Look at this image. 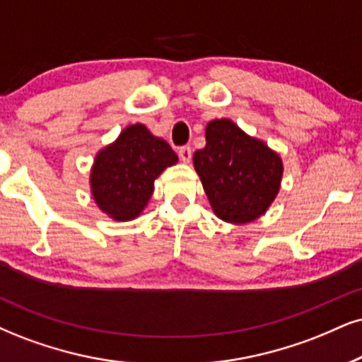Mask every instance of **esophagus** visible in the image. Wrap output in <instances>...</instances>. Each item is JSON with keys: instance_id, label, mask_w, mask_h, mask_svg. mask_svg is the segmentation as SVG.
Returning <instances> with one entry per match:
<instances>
[{"instance_id": "obj_1", "label": "esophagus", "mask_w": 362, "mask_h": 362, "mask_svg": "<svg viewBox=\"0 0 362 362\" xmlns=\"http://www.w3.org/2000/svg\"><path fill=\"white\" fill-rule=\"evenodd\" d=\"M177 154H180V159L182 160V163H189L191 156H193V151H191L189 146H185V147H181L180 153Z\"/></svg>"}]
</instances>
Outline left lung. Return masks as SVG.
<instances>
[{
	"instance_id": "obj_1",
	"label": "left lung",
	"mask_w": 362,
	"mask_h": 362,
	"mask_svg": "<svg viewBox=\"0 0 362 362\" xmlns=\"http://www.w3.org/2000/svg\"><path fill=\"white\" fill-rule=\"evenodd\" d=\"M193 164L215 215L233 225L265 215L284 174L280 156L230 119L208 122L206 146L196 151Z\"/></svg>"
}]
</instances>
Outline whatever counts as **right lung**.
Here are the masks:
<instances>
[{"label":"right lung","mask_w":362,"mask_h":362,"mask_svg":"<svg viewBox=\"0 0 362 362\" xmlns=\"http://www.w3.org/2000/svg\"><path fill=\"white\" fill-rule=\"evenodd\" d=\"M176 163L177 156L171 146L144 124L127 126L93 159V202L115 221L136 220L153 196L156 177Z\"/></svg>","instance_id":"1"}]
</instances>
